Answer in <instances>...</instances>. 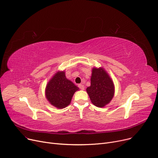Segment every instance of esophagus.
<instances>
[{"mask_svg":"<svg viewBox=\"0 0 158 158\" xmlns=\"http://www.w3.org/2000/svg\"><path fill=\"white\" fill-rule=\"evenodd\" d=\"M78 87H79L80 89H81V90H84V89H85V87H84V85L83 84H79V85H78Z\"/></svg>","mask_w":158,"mask_h":158,"instance_id":"esophagus-1","label":"esophagus"}]
</instances>
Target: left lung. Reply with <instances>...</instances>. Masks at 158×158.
Listing matches in <instances>:
<instances>
[{"mask_svg": "<svg viewBox=\"0 0 158 158\" xmlns=\"http://www.w3.org/2000/svg\"><path fill=\"white\" fill-rule=\"evenodd\" d=\"M114 90V82L104 68L93 67L91 85L86 89L92 103L98 107H104L113 98Z\"/></svg>", "mask_w": 158, "mask_h": 158, "instance_id": "8db88e82", "label": "left lung"}]
</instances>
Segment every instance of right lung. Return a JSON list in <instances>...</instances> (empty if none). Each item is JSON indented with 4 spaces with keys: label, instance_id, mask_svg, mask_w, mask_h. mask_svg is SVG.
Wrapping results in <instances>:
<instances>
[{
    "label": "right lung",
    "instance_id": "add662e5",
    "mask_svg": "<svg viewBox=\"0 0 158 158\" xmlns=\"http://www.w3.org/2000/svg\"><path fill=\"white\" fill-rule=\"evenodd\" d=\"M79 88L65 77V71H58L48 82L45 90L46 99L58 109H64L71 103L74 93Z\"/></svg>",
    "mask_w": 158,
    "mask_h": 158
}]
</instances>
